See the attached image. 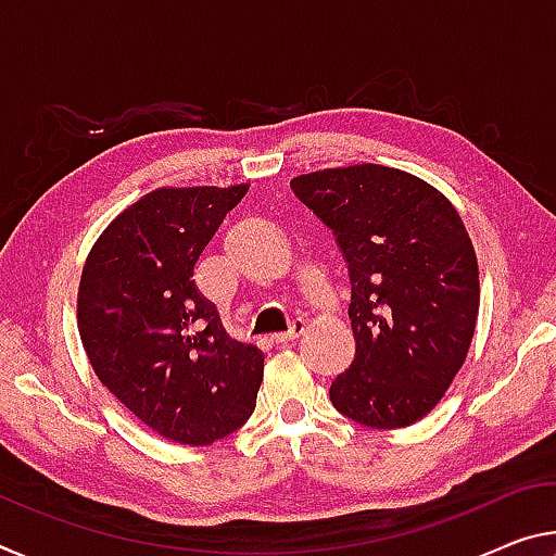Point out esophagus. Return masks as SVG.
Listing matches in <instances>:
<instances>
[{"instance_id": "obj_1", "label": "esophagus", "mask_w": 556, "mask_h": 556, "mask_svg": "<svg viewBox=\"0 0 556 556\" xmlns=\"http://www.w3.org/2000/svg\"><path fill=\"white\" fill-rule=\"evenodd\" d=\"M302 333H304V321L302 319H294L292 324H289V331L275 333V337H271V341H275V343H292V341H296L299 337H302Z\"/></svg>"}]
</instances>
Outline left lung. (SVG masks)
<instances>
[{
	"mask_svg": "<svg viewBox=\"0 0 556 556\" xmlns=\"http://www.w3.org/2000/svg\"><path fill=\"white\" fill-rule=\"evenodd\" d=\"M292 190L349 264L356 356L331 381L333 408L368 428L410 426L445 395L478 321L460 215L433 185L374 163L299 175Z\"/></svg>",
	"mask_w": 556,
	"mask_h": 556,
	"instance_id": "left-lung-1",
	"label": "left lung"
}]
</instances>
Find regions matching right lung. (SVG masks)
Returning a JSON list of instances; mask_svg holds the SVG:
<instances>
[{
	"instance_id": "add662e5",
	"label": "right lung",
	"mask_w": 556,
	"mask_h": 556,
	"mask_svg": "<svg viewBox=\"0 0 556 556\" xmlns=\"http://www.w3.org/2000/svg\"><path fill=\"white\" fill-rule=\"evenodd\" d=\"M232 188H161L113 219L78 285V333L116 399L182 445H210L252 416L264 356L227 337L217 306L192 279Z\"/></svg>"
}]
</instances>
